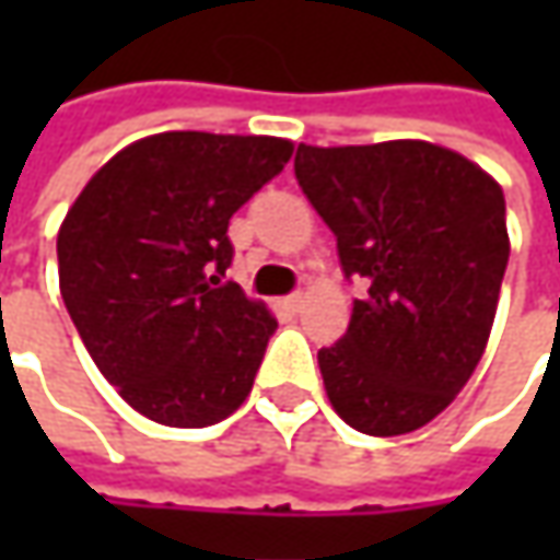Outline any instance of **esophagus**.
<instances>
[{"mask_svg":"<svg viewBox=\"0 0 560 560\" xmlns=\"http://www.w3.org/2000/svg\"><path fill=\"white\" fill-rule=\"evenodd\" d=\"M302 302H305V292H292V295L283 299V305H287L290 312H299V308H302Z\"/></svg>","mask_w":560,"mask_h":560,"instance_id":"obj_1","label":"esophagus"}]
</instances>
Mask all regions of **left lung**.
Wrapping results in <instances>:
<instances>
[{"label":"left lung","mask_w":560,"mask_h":560,"mask_svg":"<svg viewBox=\"0 0 560 560\" xmlns=\"http://www.w3.org/2000/svg\"><path fill=\"white\" fill-rule=\"evenodd\" d=\"M295 180L364 280L346 336L317 352L336 415L368 436L411 433L464 389L508 268L505 196L483 167L423 140L299 145Z\"/></svg>","instance_id":"8db88e82"}]
</instances>
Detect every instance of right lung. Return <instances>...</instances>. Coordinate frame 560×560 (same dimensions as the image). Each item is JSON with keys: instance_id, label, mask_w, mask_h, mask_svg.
Here are the masks:
<instances>
[{"instance_id": "obj_1", "label": "right lung", "mask_w": 560, "mask_h": 560, "mask_svg": "<svg viewBox=\"0 0 560 560\" xmlns=\"http://www.w3.org/2000/svg\"><path fill=\"white\" fill-rule=\"evenodd\" d=\"M292 142L171 130L120 149L58 230L65 308L102 376L164 427H208L252 393L277 330L224 280L230 218Z\"/></svg>"}]
</instances>
